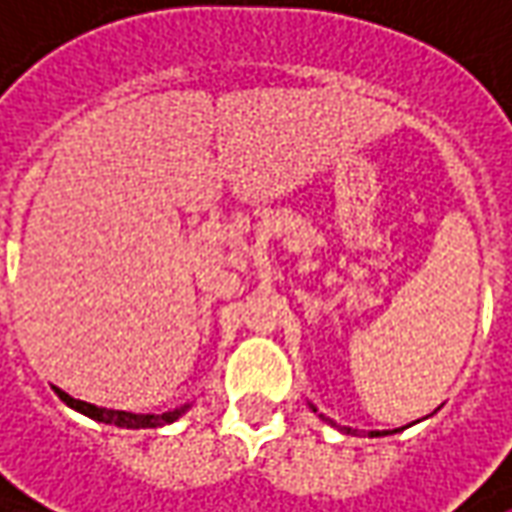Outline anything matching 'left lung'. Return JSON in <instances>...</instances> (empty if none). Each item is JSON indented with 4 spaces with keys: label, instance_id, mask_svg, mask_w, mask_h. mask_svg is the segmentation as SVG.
Instances as JSON below:
<instances>
[{
    "label": "left lung",
    "instance_id": "obj_1",
    "mask_svg": "<svg viewBox=\"0 0 512 512\" xmlns=\"http://www.w3.org/2000/svg\"><path fill=\"white\" fill-rule=\"evenodd\" d=\"M347 433H350V430H347ZM370 436H379V433H376V430H373V433H370Z\"/></svg>",
    "mask_w": 512,
    "mask_h": 512
}]
</instances>
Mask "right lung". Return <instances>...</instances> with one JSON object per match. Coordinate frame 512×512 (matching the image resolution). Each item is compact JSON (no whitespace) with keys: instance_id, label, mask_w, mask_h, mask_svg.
Wrapping results in <instances>:
<instances>
[{"instance_id":"obj_1","label":"right lung","mask_w":512,"mask_h":512,"mask_svg":"<svg viewBox=\"0 0 512 512\" xmlns=\"http://www.w3.org/2000/svg\"><path fill=\"white\" fill-rule=\"evenodd\" d=\"M56 393H59V399L65 404H70L73 410H79V413H85L90 419H96V422H105V424H116V427H133V430H139V427H162V424L176 422L182 413L187 410L185 407H176V410H170V413H162V416H139V413H125V410H108V407H96V404L88 402H79V399H73L68 396L65 390H59L56 387Z\"/></svg>"}]
</instances>
